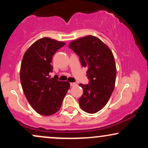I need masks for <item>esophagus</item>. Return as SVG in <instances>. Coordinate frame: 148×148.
<instances>
[{"label":"esophagus","mask_w":148,"mask_h":148,"mask_svg":"<svg viewBox=\"0 0 148 148\" xmlns=\"http://www.w3.org/2000/svg\"><path fill=\"white\" fill-rule=\"evenodd\" d=\"M76 86V83H70V86Z\"/></svg>","instance_id":"1"}]
</instances>
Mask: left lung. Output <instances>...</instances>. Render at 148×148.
Here are the masks:
<instances>
[{"label": "left lung", "instance_id": "1", "mask_svg": "<svg viewBox=\"0 0 148 148\" xmlns=\"http://www.w3.org/2000/svg\"><path fill=\"white\" fill-rule=\"evenodd\" d=\"M69 47L79 57L81 66L88 68V84H79L84 90L79 99L80 106L88 113H95L104 107L114 90L116 67L113 53L92 35L74 40Z\"/></svg>", "mask_w": 148, "mask_h": 148}]
</instances>
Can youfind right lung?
<instances>
[{
    "label": "right lung",
    "instance_id": "add662e5",
    "mask_svg": "<svg viewBox=\"0 0 148 148\" xmlns=\"http://www.w3.org/2000/svg\"><path fill=\"white\" fill-rule=\"evenodd\" d=\"M65 45L44 37L33 43L23 57L20 79L27 100L39 114L51 115L58 111L70 87L67 81H58L51 64L54 54Z\"/></svg>",
    "mask_w": 148,
    "mask_h": 148
}]
</instances>
